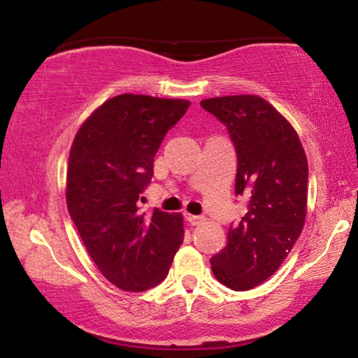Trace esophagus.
I'll use <instances>...</instances> for the list:
<instances>
[{"label":"esophagus","mask_w":358,"mask_h":358,"mask_svg":"<svg viewBox=\"0 0 358 358\" xmlns=\"http://www.w3.org/2000/svg\"><path fill=\"white\" fill-rule=\"evenodd\" d=\"M185 220H187L190 224H200V223H203L205 218L200 217V215H189V213H185Z\"/></svg>","instance_id":"34e87169"}]
</instances>
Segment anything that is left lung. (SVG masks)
<instances>
[{"label":"left lung","instance_id":"1","mask_svg":"<svg viewBox=\"0 0 358 358\" xmlns=\"http://www.w3.org/2000/svg\"><path fill=\"white\" fill-rule=\"evenodd\" d=\"M200 106L227 127L238 156L234 192L246 199V213L210 264L223 285L251 290L277 272L305 224L306 155L293 127L262 97H212Z\"/></svg>","mask_w":358,"mask_h":358}]
</instances>
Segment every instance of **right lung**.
<instances>
[{
	"mask_svg": "<svg viewBox=\"0 0 358 358\" xmlns=\"http://www.w3.org/2000/svg\"><path fill=\"white\" fill-rule=\"evenodd\" d=\"M189 101L120 94L78 130L66 173L70 217L97 268L125 292H145L168 275L184 239L182 217L141 213L155 155Z\"/></svg>",
	"mask_w": 358,
	"mask_h": 358,
	"instance_id": "1",
	"label": "right lung"
}]
</instances>
